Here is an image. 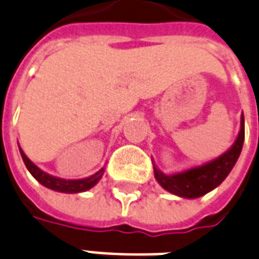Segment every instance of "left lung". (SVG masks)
<instances>
[{"label": "left lung", "instance_id": "1", "mask_svg": "<svg viewBox=\"0 0 259 259\" xmlns=\"http://www.w3.org/2000/svg\"><path fill=\"white\" fill-rule=\"evenodd\" d=\"M244 140V119L240 117V131L235 143L227 152L215 161L205 163L200 167L186 170L184 173L166 176L155 169V178L163 189L180 197L196 198L211 192L219 186L231 171L235 162L239 158Z\"/></svg>", "mask_w": 259, "mask_h": 259}]
</instances>
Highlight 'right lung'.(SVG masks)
<instances>
[{
    "label": "right lung",
    "instance_id": "1",
    "mask_svg": "<svg viewBox=\"0 0 259 259\" xmlns=\"http://www.w3.org/2000/svg\"><path fill=\"white\" fill-rule=\"evenodd\" d=\"M20 154L23 157V161L27 166V169L29 170V173L33 176V177L37 180V181L44 185L48 189L57 190V192H62V193H78V192H83V190L90 189L92 186H94L98 182V180L102 177L104 174V169H101L100 171H97L93 176L85 178V180H71V181H67V180H61V178L53 177L50 174L44 173L41 170L32 163L29 159L27 158V155L24 154L23 150H20Z\"/></svg>",
    "mask_w": 259,
    "mask_h": 259
}]
</instances>
